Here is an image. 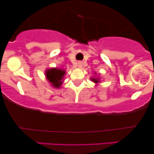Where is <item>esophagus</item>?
<instances>
[{
	"label": "esophagus",
	"instance_id": "obj_1",
	"mask_svg": "<svg viewBox=\"0 0 154 154\" xmlns=\"http://www.w3.org/2000/svg\"><path fill=\"white\" fill-rule=\"evenodd\" d=\"M77 66H78V67H81L82 66V64H81V63H77Z\"/></svg>",
	"mask_w": 154,
	"mask_h": 154
}]
</instances>
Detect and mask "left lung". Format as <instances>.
Listing matches in <instances>:
<instances>
[{"instance_id": "1", "label": "left lung", "mask_w": 154, "mask_h": 154, "mask_svg": "<svg viewBox=\"0 0 154 154\" xmlns=\"http://www.w3.org/2000/svg\"><path fill=\"white\" fill-rule=\"evenodd\" d=\"M91 80L95 83H98V82H99V81H100V79L97 78V77H95V78H94V77H93H93H91Z\"/></svg>"}]
</instances>
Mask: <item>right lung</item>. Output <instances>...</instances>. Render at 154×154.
I'll return each instance as SVG.
<instances>
[{
  "mask_svg": "<svg viewBox=\"0 0 154 154\" xmlns=\"http://www.w3.org/2000/svg\"><path fill=\"white\" fill-rule=\"evenodd\" d=\"M65 74H66L65 70L57 68L49 69L45 72L47 79L51 83V85L56 88L61 87Z\"/></svg>",
  "mask_w": 154,
  "mask_h": 154,
  "instance_id": "right-lung-1",
  "label": "right lung"
}]
</instances>
